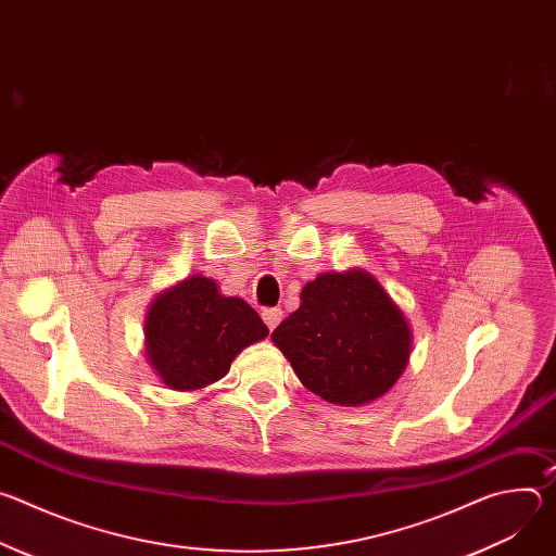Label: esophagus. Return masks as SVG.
Returning a JSON list of instances; mask_svg holds the SVG:
<instances>
[{
  "label": "esophagus",
  "mask_w": 556,
  "mask_h": 556,
  "mask_svg": "<svg viewBox=\"0 0 556 556\" xmlns=\"http://www.w3.org/2000/svg\"><path fill=\"white\" fill-rule=\"evenodd\" d=\"M281 316H283L281 307H264V309H262V319H264V324L268 326V330H275V328L279 326Z\"/></svg>",
  "instance_id": "34e87169"
}]
</instances>
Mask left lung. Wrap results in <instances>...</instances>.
<instances>
[{"mask_svg":"<svg viewBox=\"0 0 556 556\" xmlns=\"http://www.w3.org/2000/svg\"><path fill=\"white\" fill-rule=\"evenodd\" d=\"M270 339L312 393L343 407L380 399L412 354L403 309L361 268L305 283L299 309Z\"/></svg>","mask_w":556,"mask_h":556,"instance_id":"8db88e82","label":"left lung"}]
</instances>
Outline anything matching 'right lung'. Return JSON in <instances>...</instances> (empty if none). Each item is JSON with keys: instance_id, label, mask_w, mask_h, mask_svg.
Wrapping results in <instances>:
<instances>
[{"instance_id": "right-lung-1", "label": "right lung", "mask_w": 556, "mask_h": 556, "mask_svg": "<svg viewBox=\"0 0 556 556\" xmlns=\"http://www.w3.org/2000/svg\"><path fill=\"white\" fill-rule=\"evenodd\" d=\"M266 337V324L244 299L224 296L202 275L157 294L144 319L147 361L178 391L204 389L224 378L237 354Z\"/></svg>"}]
</instances>
